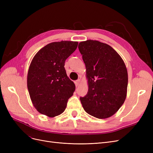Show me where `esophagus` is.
<instances>
[{
	"instance_id": "obj_1",
	"label": "esophagus",
	"mask_w": 153,
	"mask_h": 153,
	"mask_svg": "<svg viewBox=\"0 0 153 153\" xmlns=\"http://www.w3.org/2000/svg\"><path fill=\"white\" fill-rule=\"evenodd\" d=\"M80 83H81V80H80V79H78V80H77L75 82L76 86H78V85H79L80 84Z\"/></svg>"
}]
</instances>
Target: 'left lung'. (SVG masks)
I'll list each match as a JSON object with an SVG mask.
<instances>
[{"instance_id":"1","label":"left lung","mask_w":153,"mask_h":153,"mask_svg":"<svg viewBox=\"0 0 153 153\" xmlns=\"http://www.w3.org/2000/svg\"><path fill=\"white\" fill-rule=\"evenodd\" d=\"M78 49L86 68L89 89L80 100L85 112L98 119L116 113L127 94L128 71L123 59L110 45L96 40L82 41Z\"/></svg>"}]
</instances>
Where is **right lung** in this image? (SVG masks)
Segmentation results:
<instances>
[{
	"instance_id": "right-lung-1",
	"label": "right lung",
	"mask_w": 153,
	"mask_h": 153,
	"mask_svg": "<svg viewBox=\"0 0 153 153\" xmlns=\"http://www.w3.org/2000/svg\"><path fill=\"white\" fill-rule=\"evenodd\" d=\"M78 44L77 41H69L51 43L32 59L27 74V88L39 113L53 117L65 110L75 85L67 76L64 63Z\"/></svg>"
}]
</instances>
